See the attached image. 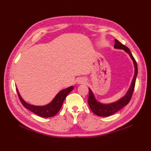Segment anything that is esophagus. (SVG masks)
Returning <instances> with one entry per match:
<instances>
[{
	"instance_id": "obj_1",
	"label": "esophagus",
	"mask_w": 151,
	"mask_h": 151,
	"mask_svg": "<svg viewBox=\"0 0 151 151\" xmlns=\"http://www.w3.org/2000/svg\"><path fill=\"white\" fill-rule=\"evenodd\" d=\"M77 83L78 84H86V81L84 78H80L77 80Z\"/></svg>"
}]
</instances>
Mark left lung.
I'll list each match as a JSON object with an SVG mask.
<instances>
[{"label":"left lung","mask_w":151,"mask_h":151,"mask_svg":"<svg viewBox=\"0 0 151 151\" xmlns=\"http://www.w3.org/2000/svg\"><path fill=\"white\" fill-rule=\"evenodd\" d=\"M114 48L115 49H123L125 51V52L129 54L131 59H132L133 61L135 71H134V76L133 77L132 83H131V86L130 88L129 89V90H128L127 93L125 94L124 96H123V97L121 98L119 100L117 101L116 102H112V103H110V104H102L101 102H99L96 100L95 96L93 93L92 91L91 90V89L89 88L88 104L89 106V108H91V111L93 112L95 115L101 117L110 116V115L116 113L117 111L121 110L122 108H123L124 106H126L127 104H129L131 98H132L134 87H135L136 76L137 75V63L129 48L124 45L122 44L117 40H115Z\"/></svg>","instance_id":"obj_1"}]
</instances>
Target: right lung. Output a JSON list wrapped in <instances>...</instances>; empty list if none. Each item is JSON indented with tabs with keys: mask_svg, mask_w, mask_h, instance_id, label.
Instances as JSON below:
<instances>
[{
	"mask_svg": "<svg viewBox=\"0 0 151 151\" xmlns=\"http://www.w3.org/2000/svg\"><path fill=\"white\" fill-rule=\"evenodd\" d=\"M73 88L74 87L72 86L60 91L49 104L45 106H34L28 104L21 97V96L19 94L17 88H16V89H17L19 98L20 99L22 104L25 108L28 109V110H30L31 111H32L35 114L39 115L40 117H50L54 116L59 111L60 108H62V106L65 99L66 98L67 95L73 90Z\"/></svg>",
	"mask_w": 151,
	"mask_h": 151,
	"instance_id": "right-lung-1",
	"label": "right lung"
}]
</instances>
